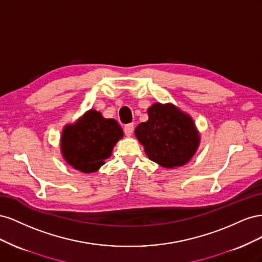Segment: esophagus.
Masks as SVG:
<instances>
[{
  "mask_svg": "<svg viewBox=\"0 0 262 262\" xmlns=\"http://www.w3.org/2000/svg\"><path fill=\"white\" fill-rule=\"evenodd\" d=\"M133 124L130 123V124H126L124 128H123V131H124V134L126 137H131L132 133H133Z\"/></svg>",
  "mask_w": 262,
  "mask_h": 262,
  "instance_id": "esophagus-1",
  "label": "esophagus"
}]
</instances>
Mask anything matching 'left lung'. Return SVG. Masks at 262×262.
I'll return each instance as SVG.
<instances>
[{"label": "left lung", "mask_w": 262, "mask_h": 262, "mask_svg": "<svg viewBox=\"0 0 262 262\" xmlns=\"http://www.w3.org/2000/svg\"><path fill=\"white\" fill-rule=\"evenodd\" d=\"M147 115L148 120L140 123L134 133L149 160L165 168L186 165L201 140L191 116L170 102H155Z\"/></svg>", "instance_id": "obj_1"}]
</instances>
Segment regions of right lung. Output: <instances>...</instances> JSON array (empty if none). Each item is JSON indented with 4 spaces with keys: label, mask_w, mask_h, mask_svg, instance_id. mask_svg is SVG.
<instances>
[{
    "label": "right lung",
    "mask_w": 262,
    "mask_h": 262,
    "mask_svg": "<svg viewBox=\"0 0 262 262\" xmlns=\"http://www.w3.org/2000/svg\"><path fill=\"white\" fill-rule=\"evenodd\" d=\"M122 137L123 131L115 119L104 118L97 110L90 109L75 122L63 128L61 154L74 169L95 172L112 156L115 145Z\"/></svg>",
    "instance_id": "obj_1"
}]
</instances>
